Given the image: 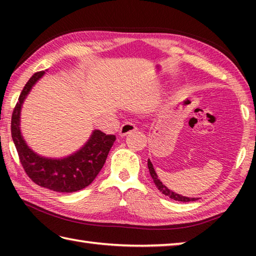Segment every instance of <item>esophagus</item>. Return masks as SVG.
Returning a JSON list of instances; mask_svg holds the SVG:
<instances>
[{"label":"esophagus","instance_id":"1","mask_svg":"<svg viewBox=\"0 0 256 256\" xmlns=\"http://www.w3.org/2000/svg\"><path fill=\"white\" fill-rule=\"evenodd\" d=\"M134 128H136V126H134V124L130 123V122H126L122 124V126L120 128V136H128V134L132 133L134 131Z\"/></svg>","mask_w":256,"mask_h":256}]
</instances>
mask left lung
Listing matches in <instances>:
<instances>
[{"instance_id": "8db88e82", "label": "left lung", "mask_w": 256, "mask_h": 256, "mask_svg": "<svg viewBox=\"0 0 256 256\" xmlns=\"http://www.w3.org/2000/svg\"><path fill=\"white\" fill-rule=\"evenodd\" d=\"M46 71L34 73L20 94L12 112V140L18 151L20 162L32 182L55 192H76L92 183L105 164L116 138L112 134L92 130L81 148L60 158L45 157L30 148L21 132V110L32 86L46 74Z\"/></svg>"}]
</instances>
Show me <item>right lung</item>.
I'll return each instance as SVG.
<instances>
[{"instance_id":"1","label":"right lung","mask_w":256,"mask_h":256,"mask_svg":"<svg viewBox=\"0 0 256 256\" xmlns=\"http://www.w3.org/2000/svg\"><path fill=\"white\" fill-rule=\"evenodd\" d=\"M154 184L157 185L158 190L162 192V194H164V196H170V198H172V200L175 201H180V202H190V201H196V198H188V196H182V194H178L174 192V190H172L170 188H168L166 185H164L162 182H160V180H154Z\"/></svg>"}]
</instances>
